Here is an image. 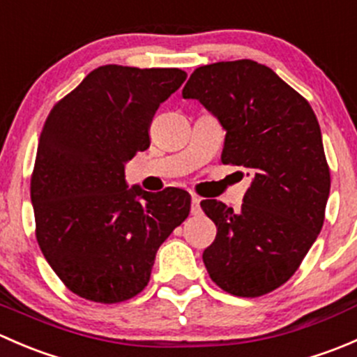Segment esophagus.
I'll list each match as a JSON object with an SVG mask.
<instances>
[{
  "label": "esophagus",
  "mask_w": 357,
  "mask_h": 357,
  "mask_svg": "<svg viewBox=\"0 0 357 357\" xmlns=\"http://www.w3.org/2000/svg\"><path fill=\"white\" fill-rule=\"evenodd\" d=\"M200 212V199L197 195H192V214Z\"/></svg>",
  "instance_id": "esophagus-1"
}]
</instances>
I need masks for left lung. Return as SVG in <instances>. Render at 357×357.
Masks as SVG:
<instances>
[{"instance_id":"1","label":"left lung","mask_w":357,"mask_h":357,"mask_svg":"<svg viewBox=\"0 0 357 357\" xmlns=\"http://www.w3.org/2000/svg\"><path fill=\"white\" fill-rule=\"evenodd\" d=\"M183 98L199 100L226 131L222 164L252 176L242 208L202 200L218 235L204 250L212 282L236 297L273 291L301 266L325 221L330 169L304 96L254 60L195 68Z\"/></svg>"}]
</instances>
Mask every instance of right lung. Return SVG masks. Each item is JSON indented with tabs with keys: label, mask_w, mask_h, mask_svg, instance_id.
<instances>
[{
	"label": "right lung",
	"mask_w": 357,
	"mask_h": 357,
	"mask_svg": "<svg viewBox=\"0 0 357 357\" xmlns=\"http://www.w3.org/2000/svg\"><path fill=\"white\" fill-rule=\"evenodd\" d=\"M181 68L103 66L46 119L31 178L36 238L68 290L102 304L135 297L150 282L158 247L190 214L188 192L129 188L124 164L150 146L162 102Z\"/></svg>",
	"instance_id": "1"
}]
</instances>
